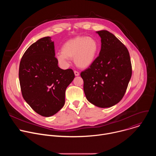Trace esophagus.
Wrapping results in <instances>:
<instances>
[{"instance_id": "1", "label": "esophagus", "mask_w": 156, "mask_h": 156, "mask_svg": "<svg viewBox=\"0 0 156 156\" xmlns=\"http://www.w3.org/2000/svg\"><path fill=\"white\" fill-rule=\"evenodd\" d=\"M74 73H75V75L76 76L80 75V73L78 72H77V71H74Z\"/></svg>"}]
</instances>
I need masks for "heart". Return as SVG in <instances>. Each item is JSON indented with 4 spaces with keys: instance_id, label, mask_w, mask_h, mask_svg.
Masks as SVG:
<instances>
[{
    "instance_id": "1",
    "label": "heart",
    "mask_w": 156,
    "mask_h": 156,
    "mask_svg": "<svg viewBox=\"0 0 156 156\" xmlns=\"http://www.w3.org/2000/svg\"><path fill=\"white\" fill-rule=\"evenodd\" d=\"M98 49L99 44L94 38L77 37L66 41L62 47V52L56 54V58L63 66L68 65L69 58H74L79 68L86 69L94 62Z\"/></svg>"
}]
</instances>
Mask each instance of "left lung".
<instances>
[{"mask_svg":"<svg viewBox=\"0 0 156 156\" xmlns=\"http://www.w3.org/2000/svg\"><path fill=\"white\" fill-rule=\"evenodd\" d=\"M96 33L101 38L99 55L80 75L87 100L107 108L119 103L125 95L131 77V63L127 48L112 33Z\"/></svg>","mask_w":156,"mask_h":156,"instance_id":"8db88e82","label":"left lung"}]
</instances>
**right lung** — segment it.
I'll return each instance as SVG.
<instances>
[{"label":"right lung","mask_w":156,"mask_h":156,"mask_svg":"<svg viewBox=\"0 0 156 156\" xmlns=\"http://www.w3.org/2000/svg\"><path fill=\"white\" fill-rule=\"evenodd\" d=\"M75 78L72 69L58 67L51 37L37 40L21 58L19 80L24 99L38 114L54 115L65 104V90Z\"/></svg>","instance_id":"add662e5"}]
</instances>
